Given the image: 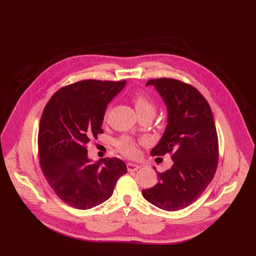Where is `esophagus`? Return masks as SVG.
<instances>
[{
  "instance_id": "obj_1",
  "label": "esophagus",
  "mask_w": 256,
  "mask_h": 256,
  "mask_svg": "<svg viewBox=\"0 0 256 256\" xmlns=\"http://www.w3.org/2000/svg\"><path fill=\"white\" fill-rule=\"evenodd\" d=\"M126 166H128V170L130 172H132V171H137V170L140 168L139 165L134 164V163H128Z\"/></svg>"
}]
</instances>
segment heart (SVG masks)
Wrapping results in <instances>:
<instances>
[{
    "mask_svg": "<svg viewBox=\"0 0 256 256\" xmlns=\"http://www.w3.org/2000/svg\"><path fill=\"white\" fill-rule=\"evenodd\" d=\"M132 100L134 106H135V109L138 115H142L146 113H150L154 115L156 104L152 102V100L148 96H146L144 92L138 91L136 93H134L132 96ZM117 147L119 152L121 154H124V156H136L138 154L137 142L130 137H128V136L121 137L117 141Z\"/></svg>",
    "mask_w": 256,
    "mask_h": 256,
    "instance_id": "heart-1",
    "label": "heart"
}]
</instances>
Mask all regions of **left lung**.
I'll return each mask as SVG.
<instances>
[{"label":"left lung","instance_id":"8db88e82","mask_svg":"<svg viewBox=\"0 0 256 256\" xmlns=\"http://www.w3.org/2000/svg\"><path fill=\"white\" fill-rule=\"evenodd\" d=\"M167 106V126L152 156L171 154L173 165L158 172V182L142 191L156 208L172 212L193 204L204 192L217 170L219 150L210 106L195 87L174 78H152Z\"/></svg>","mask_w":256,"mask_h":256}]
</instances>
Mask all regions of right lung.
I'll return each mask as SVG.
<instances>
[{
	"label": "right lung",
	"instance_id": "1",
	"mask_svg": "<svg viewBox=\"0 0 256 256\" xmlns=\"http://www.w3.org/2000/svg\"><path fill=\"white\" fill-rule=\"evenodd\" d=\"M126 80H84L59 89L42 115L38 132L40 167L65 204L89 210L109 199L126 165L117 158L92 163L87 144L98 139L106 106Z\"/></svg>",
	"mask_w": 256,
	"mask_h": 256
}]
</instances>
